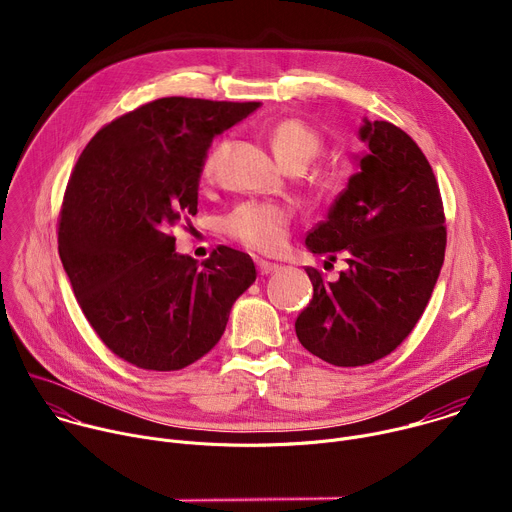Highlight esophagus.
<instances>
[{
    "instance_id": "1",
    "label": "esophagus",
    "mask_w": 512,
    "mask_h": 512,
    "mask_svg": "<svg viewBox=\"0 0 512 512\" xmlns=\"http://www.w3.org/2000/svg\"><path fill=\"white\" fill-rule=\"evenodd\" d=\"M277 269H279L277 263H269V261H265V259H257V271H259V275H269V273H273V271H277Z\"/></svg>"
}]
</instances>
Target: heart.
<instances>
[{"label":"heart","mask_w":512,"mask_h":512,"mask_svg":"<svg viewBox=\"0 0 512 512\" xmlns=\"http://www.w3.org/2000/svg\"><path fill=\"white\" fill-rule=\"evenodd\" d=\"M271 150L277 162L285 170L300 168L304 170L320 152L322 139L320 135L298 119H283L273 125L269 131ZM221 148H214L204 160L202 174L210 176ZM291 225V212L279 204H263V202H247L237 206L225 221V233L239 241L241 245L259 251V253H275L283 247Z\"/></svg>","instance_id":"heart-1"}]
</instances>
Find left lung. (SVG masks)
<instances>
[{
    "instance_id": "8db88e82",
    "label": "left lung",
    "mask_w": 512,
    "mask_h": 512,
    "mask_svg": "<svg viewBox=\"0 0 512 512\" xmlns=\"http://www.w3.org/2000/svg\"><path fill=\"white\" fill-rule=\"evenodd\" d=\"M358 172L312 229L306 245L348 269L338 281L308 267L314 285L296 320L298 340L334 367H362L391 354L421 318L446 253V216L419 145L389 121L364 119Z\"/></svg>"
}]
</instances>
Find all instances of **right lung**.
Segmentation results:
<instances>
[{"mask_svg": "<svg viewBox=\"0 0 512 512\" xmlns=\"http://www.w3.org/2000/svg\"><path fill=\"white\" fill-rule=\"evenodd\" d=\"M259 103L164 97L107 123L70 174L58 253L103 344L145 371H180L221 340L253 259L216 247L200 265L172 229L198 212L212 137Z\"/></svg>", "mask_w": 512, "mask_h": 512, "instance_id": "add662e5", "label": "right lung"}]
</instances>
